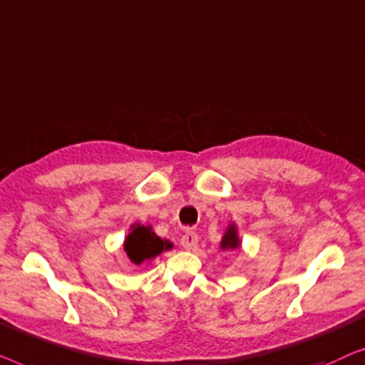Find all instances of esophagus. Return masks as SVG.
I'll use <instances>...</instances> for the list:
<instances>
[{
    "label": "esophagus",
    "mask_w": 365,
    "mask_h": 365,
    "mask_svg": "<svg viewBox=\"0 0 365 365\" xmlns=\"http://www.w3.org/2000/svg\"><path fill=\"white\" fill-rule=\"evenodd\" d=\"M180 243L185 250H193L198 245V235L195 232H187L182 236Z\"/></svg>",
    "instance_id": "1"
}]
</instances>
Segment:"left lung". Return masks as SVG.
Listing matches in <instances>:
<instances>
[{"label": "left lung", "instance_id": "8db88e82", "mask_svg": "<svg viewBox=\"0 0 365 365\" xmlns=\"http://www.w3.org/2000/svg\"><path fill=\"white\" fill-rule=\"evenodd\" d=\"M240 246H241V241L238 238V230H236V225L232 223L223 235L222 243H220V248H222L223 251H235V250H238Z\"/></svg>", "mask_w": 365, "mask_h": 365}]
</instances>
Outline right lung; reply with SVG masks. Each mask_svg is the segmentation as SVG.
Returning <instances> with one entry per match:
<instances>
[{"mask_svg": "<svg viewBox=\"0 0 365 365\" xmlns=\"http://www.w3.org/2000/svg\"><path fill=\"white\" fill-rule=\"evenodd\" d=\"M172 243L168 240H162L152 232V227H143L135 223L130 227V233L124 241V250L133 264H142L143 261L155 258L162 251L172 250Z\"/></svg>", "mask_w": 365, "mask_h": 365, "instance_id": "add662e5", "label": "right lung"}]
</instances>
